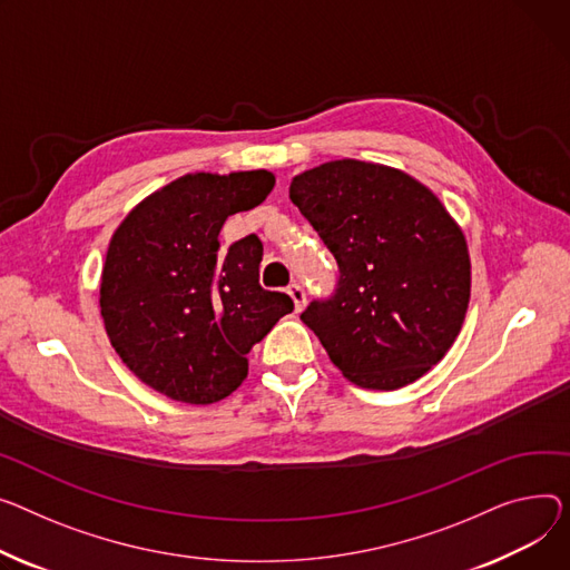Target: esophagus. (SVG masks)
Returning a JSON list of instances; mask_svg holds the SVG:
<instances>
[{
  "label": "esophagus",
  "instance_id": "esophagus-1",
  "mask_svg": "<svg viewBox=\"0 0 570 570\" xmlns=\"http://www.w3.org/2000/svg\"><path fill=\"white\" fill-rule=\"evenodd\" d=\"M288 295H291V299H293L295 312L305 309V305H307V293H305V288H302L299 284H291V286H288Z\"/></svg>",
  "mask_w": 570,
  "mask_h": 570
}]
</instances>
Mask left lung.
<instances>
[{"label": "left lung", "mask_w": 570, "mask_h": 570, "mask_svg": "<svg viewBox=\"0 0 570 570\" xmlns=\"http://www.w3.org/2000/svg\"><path fill=\"white\" fill-rule=\"evenodd\" d=\"M291 202L338 263V288L302 323L364 390L392 392L456 341L472 286L465 234L431 187L377 163L330 160L291 180Z\"/></svg>", "instance_id": "8db88e82"}]
</instances>
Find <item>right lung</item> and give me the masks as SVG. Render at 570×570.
<instances>
[{
	"label": "right lung",
	"mask_w": 570,
	"mask_h": 570,
	"mask_svg": "<svg viewBox=\"0 0 570 570\" xmlns=\"http://www.w3.org/2000/svg\"><path fill=\"white\" fill-rule=\"evenodd\" d=\"M275 187L268 169L185 174L144 197L114 232L100 275L109 344L144 385L208 405L247 377V353L293 312L258 284L263 245L252 234L222 249L226 217Z\"/></svg>",
	"instance_id": "1"
}]
</instances>
